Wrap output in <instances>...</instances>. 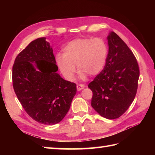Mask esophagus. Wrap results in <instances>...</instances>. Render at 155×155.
Segmentation results:
<instances>
[{"label": "esophagus", "instance_id": "obj_1", "mask_svg": "<svg viewBox=\"0 0 155 155\" xmlns=\"http://www.w3.org/2000/svg\"><path fill=\"white\" fill-rule=\"evenodd\" d=\"M84 87H85V86H84V85H83V84H77V91L83 90Z\"/></svg>", "mask_w": 155, "mask_h": 155}]
</instances>
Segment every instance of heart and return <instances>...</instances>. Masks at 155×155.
I'll return each mask as SVG.
<instances>
[{
    "instance_id": "1",
    "label": "heart",
    "mask_w": 155,
    "mask_h": 155,
    "mask_svg": "<svg viewBox=\"0 0 155 155\" xmlns=\"http://www.w3.org/2000/svg\"><path fill=\"white\" fill-rule=\"evenodd\" d=\"M63 55L58 54L56 62L62 74L68 81L74 79L77 65L81 80L88 75L95 77L103 71L106 64L108 48L103 39L77 38L69 42L64 47Z\"/></svg>"
}]
</instances>
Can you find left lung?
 Listing matches in <instances>:
<instances>
[{
	"label": "left lung",
	"mask_w": 155,
	"mask_h": 155,
	"mask_svg": "<svg viewBox=\"0 0 155 155\" xmlns=\"http://www.w3.org/2000/svg\"><path fill=\"white\" fill-rule=\"evenodd\" d=\"M107 40L106 64L88 87L93 91L92 107L103 117L115 119L134 101L140 72L133 52L115 32L111 31Z\"/></svg>",
	"instance_id": "obj_1"
}]
</instances>
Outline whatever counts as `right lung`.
Listing matches in <instances>:
<instances>
[{"label": "right lung", "mask_w": 155, "mask_h": 155, "mask_svg": "<svg viewBox=\"0 0 155 155\" xmlns=\"http://www.w3.org/2000/svg\"><path fill=\"white\" fill-rule=\"evenodd\" d=\"M50 43L45 37L32 41L15 58L12 83L25 111L39 123L63 119L77 93V85L62 78Z\"/></svg>", "instance_id": "obj_1"}]
</instances>
